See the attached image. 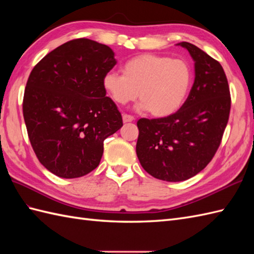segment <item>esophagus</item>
I'll list each match as a JSON object with an SVG mask.
<instances>
[{
	"mask_svg": "<svg viewBox=\"0 0 254 254\" xmlns=\"http://www.w3.org/2000/svg\"><path fill=\"white\" fill-rule=\"evenodd\" d=\"M122 119H123V122H124V123L134 121V117H132V116H130V115H123V116H122Z\"/></svg>",
	"mask_w": 254,
	"mask_h": 254,
	"instance_id": "esophagus-1",
	"label": "esophagus"
}]
</instances>
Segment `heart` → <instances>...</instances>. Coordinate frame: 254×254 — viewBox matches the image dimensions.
I'll use <instances>...</instances> for the list:
<instances>
[{
  "label": "heart",
  "mask_w": 254,
  "mask_h": 254,
  "mask_svg": "<svg viewBox=\"0 0 254 254\" xmlns=\"http://www.w3.org/2000/svg\"><path fill=\"white\" fill-rule=\"evenodd\" d=\"M122 72L110 71L104 75L102 86L107 94L119 105H127L139 96V109L149 110L158 118L179 110L192 84V69L188 62L152 53L130 59L123 64Z\"/></svg>",
  "instance_id": "heart-1"
}]
</instances>
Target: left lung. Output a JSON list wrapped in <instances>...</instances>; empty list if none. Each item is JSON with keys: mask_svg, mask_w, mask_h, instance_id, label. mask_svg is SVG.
<instances>
[{"mask_svg": "<svg viewBox=\"0 0 254 254\" xmlns=\"http://www.w3.org/2000/svg\"><path fill=\"white\" fill-rule=\"evenodd\" d=\"M194 61L195 78L185 104L174 115L139 119L136 155L145 171L178 182L197 175L218 149L230 112L223 66L190 42H180Z\"/></svg>", "mask_w": 254, "mask_h": 254, "instance_id": "left-lung-1", "label": "left lung"}]
</instances>
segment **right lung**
Instances as JSON below:
<instances>
[{
  "mask_svg": "<svg viewBox=\"0 0 254 254\" xmlns=\"http://www.w3.org/2000/svg\"><path fill=\"white\" fill-rule=\"evenodd\" d=\"M117 64L111 48L79 38L42 59L27 80L23 113L36 156L58 177L98 167L104 141L123 126L102 77Z\"/></svg>",
  "mask_w": 254,
  "mask_h": 254,
  "instance_id": "add662e5",
  "label": "right lung"
}]
</instances>
